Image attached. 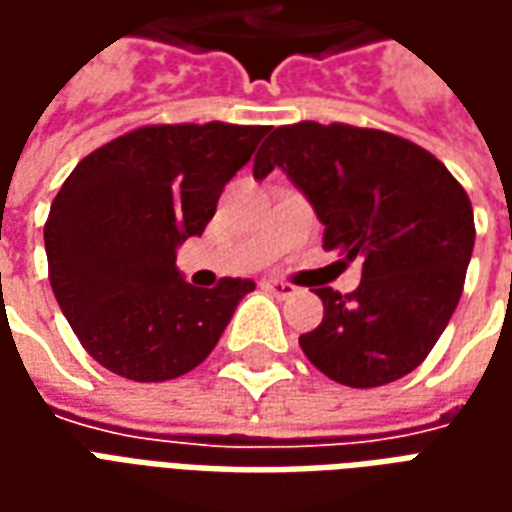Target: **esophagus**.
Wrapping results in <instances>:
<instances>
[{
    "label": "esophagus",
    "mask_w": 512,
    "mask_h": 512,
    "mask_svg": "<svg viewBox=\"0 0 512 512\" xmlns=\"http://www.w3.org/2000/svg\"><path fill=\"white\" fill-rule=\"evenodd\" d=\"M260 288L266 290V293H274V296H279V299H288V296H293V293H299L296 285H290V282H282V279H274V277L263 279V282H260Z\"/></svg>",
    "instance_id": "esophagus-1"
}]
</instances>
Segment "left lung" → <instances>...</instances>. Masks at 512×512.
Returning <instances> with one entry per match:
<instances>
[{"label": "left lung", "mask_w": 512, "mask_h": 512, "mask_svg": "<svg viewBox=\"0 0 512 512\" xmlns=\"http://www.w3.org/2000/svg\"><path fill=\"white\" fill-rule=\"evenodd\" d=\"M285 169L318 219L323 249L362 260L354 293L318 288L323 321L301 334L312 365L370 389L417 370L463 293L474 249L469 194L425 147L403 136L301 120L271 131L255 178Z\"/></svg>", "instance_id": "1"}]
</instances>
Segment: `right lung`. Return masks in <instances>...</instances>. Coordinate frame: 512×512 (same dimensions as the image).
<instances>
[{
    "label": "right lung",
    "mask_w": 512,
    "mask_h": 512,
    "mask_svg": "<svg viewBox=\"0 0 512 512\" xmlns=\"http://www.w3.org/2000/svg\"><path fill=\"white\" fill-rule=\"evenodd\" d=\"M268 126H142L84 156L43 227L51 290L84 351L139 384L208 359L252 279L194 288L175 249L202 235Z\"/></svg>",
    "instance_id": "add662e5"
}]
</instances>
